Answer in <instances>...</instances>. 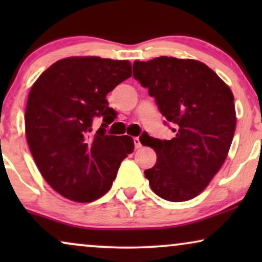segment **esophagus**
<instances>
[{
  "instance_id": "obj_1",
  "label": "esophagus",
  "mask_w": 262,
  "mask_h": 262,
  "mask_svg": "<svg viewBox=\"0 0 262 262\" xmlns=\"http://www.w3.org/2000/svg\"><path fill=\"white\" fill-rule=\"evenodd\" d=\"M134 143H135V148L136 149H139L142 146V143H141V141H139V137H135Z\"/></svg>"
}]
</instances>
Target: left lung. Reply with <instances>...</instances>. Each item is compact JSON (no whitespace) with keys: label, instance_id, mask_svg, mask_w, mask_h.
I'll return each instance as SVG.
<instances>
[{"label":"left lung","instance_id":"obj_1","mask_svg":"<svg viewBox=\"0 0 262 262\" xmlns=\"http://www.w3.org/2000/svg\"><path fill=\"white\" fill-rule=\"evenodd\" d=\"M134 77L155 98L175 134L170 141L141 139L157 154L155 166L144 171L150 187L168 202L194 198L220 170L234 138L230 88L204 63L174 57L136 60Z\"/></svg>","mask_w":262,"mask_h":262}]
</instances>
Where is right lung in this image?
Listing matches in <instances>:
<instances>
[{
	"instance_id": "add662e5",
	"label": "right lung",
	"mask_w": 262,
	"mask_h": 262,
	"mask_svg": "<svg viewBox=\"0 0 262 262\" xmlns=\"http://www.w3.org/2000/svg\"><path fill=\"white\" fill-rule=\"evenodd\" d=\"M131 76L127 60L70 57L42 73L28 95L25 126L32 156L48 184L66 198L91 203L112 186L125 157L128 136H108L116 119L106 95ZM103 124L95 134V117Z\"/></svg>"
}]
</instances>
